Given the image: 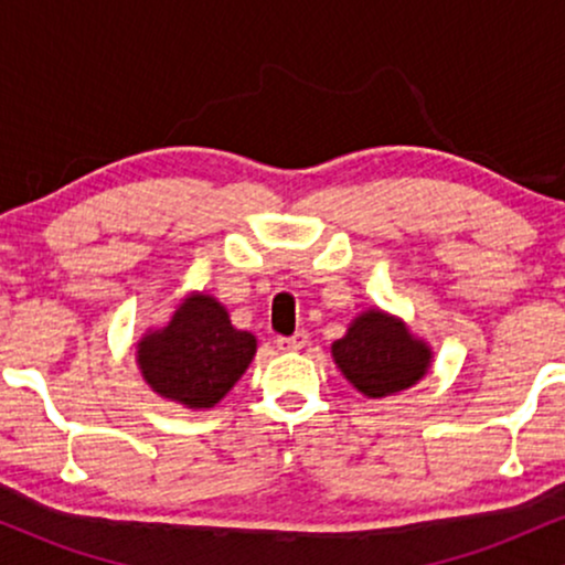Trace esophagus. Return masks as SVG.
<instances>
[{"instance_id":"1","label":"esophagus","mask_w":565,"mask_h":565,"mask_svg":"<svg viewBox=\"0 0 565 565\" xmlns=\"http://www.w3.org/2000/svg\"><path fill=\"white\" fill-rule=\"evenodd\" d=\"M308 345V332H297L291 337H278L276 340V348L284 350V353H297V350H302Z\"/></svg>"}]
</instances>
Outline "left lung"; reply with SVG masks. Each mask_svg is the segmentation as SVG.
Masks as SVG:
<instances>
[{
    "instance_id": "obj_1",
    "label": "left lung",
    "mask_w": 565,
    "mask_h": 565,
    "mask_svg": "<svg viewBox=\"0 0 565 565\" xmlns=\"http://www.w3.org/2000/svg\"><path fill=\"white\" fill-rule=\"evenodd\" d=\"M332 359L350 385L366 398H387L417 385L430 372L433 348L401 316L366 308L332 342Z\"/></svg>"
}]
</instances>
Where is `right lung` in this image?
<instances>
[{
  "instance_id": "1",
  "label": "right lung",
  "mask_w": 565,
  "mask_h": 565,
  "mask_svg": "<svg viewBox=\"0 0 565 565\" xmlns=\"http://www.w3.org/2000/svg\"><path fill=\"white\" fill-rule=\"evenodd\" d=\"M257 353V337L231 323L228 308L191 291L164 327L135 342L140 377L161 398L185 408H212L233 391Z\"/></svg>"
}]
</instances>
